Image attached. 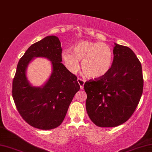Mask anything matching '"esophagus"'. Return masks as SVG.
Returning a JSON list of instances; mask_svg holds the SVG:
<instances>
[{"instance_id":"1","label":"esophagus","mask_w":152,"mask_h":152,"mask_svg":"<svg viewBox=\"0 0 152 152\" xmlns=\"http://www.w3.org/2000/svg\"><path fill=\"white\" fill-rule=\"evenodd\" d=\"M77 82L79 84V86H80L81 89L83 90L84 83H85V81L83 80V79H77Z\"/></svg>"}]
</instances>
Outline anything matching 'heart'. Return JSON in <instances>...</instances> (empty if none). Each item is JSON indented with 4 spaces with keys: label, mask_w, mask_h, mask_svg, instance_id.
Returning <instances> with one entry per match:
<instances>
[{
    "label": "heart",
    "mask_w": 152,
    "mask_h": 152,
    "mask_svg": "<svg viewBox=\"0 0 152 152\" xmlns=\"http://www.w3.org/2000/svg\"><path fill=\"white\" fill-rule=\"evenodd\" d=\"M61 56L65 66L72 73L79 69L90 79H99L110 71L113 61V52L110 46L104 43L90 41H79L73 46V52L69 49L62 50Z\"/></svg>",
    "instance_id": "1"
}]
</instances>
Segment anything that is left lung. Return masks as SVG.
Returning <instances> with one entry per match:
<instances>
[{
    "instance_id": "obj_1",
    "label": "left lung",
    "mask_w": 152,
    "mask_h": 152,
    "mask_svg": "<svg viewBox=\"0 0 152 152\" xmlns=\"http://www.w3.org/2000/svg\"><path fill=\"white\" fill-rule=\"evenodd\" d=\"M114 45L113 64L109 73L84 84L86 111L99 127H115L126 122L143 93L141 62L131 49Z\"/></svg>"
}]
</instances>
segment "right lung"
Segmentation results:
<instances>
[{
	"label": "right lung",
	"instance_id": "add662e5",
	"mask_svg": "<svg viewBox=\"0 0 152 152\" xmlns=\"http://www.w3.org/2000/svg\"><path fill=\"white\" fill-rule=\"evenodd\" d=\"M61 43L56 36H48L32 44L20 58L14 77L12 96L22 118L32 127L51 130L61 124L75 94L80 89L77 77L62 64ZM51 62L50 77L40 87L27 80L26 71L34 58Z\"/></svg>",
	"mask_w": 152,
	"mask_h": 152
}]
</instances>
